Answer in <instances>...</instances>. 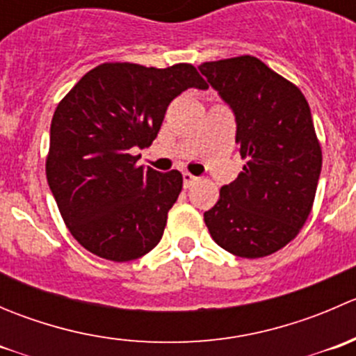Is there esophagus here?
Wrapping results in <instances>:
<instances>
[{
  "mask_svg": "<svg viewBox=\"0 0 356 356\" xmlns=\"http://www.w3.org/2000/svg\"><path fill=\"white\" fill-rule=\"evenodd\" d=\"M196 181H198V177H195V175L189 174V172H184V174H182V182H184V188L186 189L191 188V186L195 184Z\"/></svg>",
  "mask_w": 356,
  "mask_h": 356,
  "instance_id": "34e87169",
  "label": "esophagus"
}]
</instances>
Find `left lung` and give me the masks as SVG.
<instances>
[{"label": "left lung", "mask_w": 356, "mask_h": 356, "mask_svg": "<svg viewBox=\"0 0 356 356\" xmlns=\"http://www.w3.org/2000/svg\"><path fill=\"white\" fill-rule=\"evenodd\" d=\"M236 117L243 172L204 211L218 246L261 258L298 236L314 204L322 152L303 92L254 56L200 65Z\"/></svg>", "instance_id": "1"}]
</instances>
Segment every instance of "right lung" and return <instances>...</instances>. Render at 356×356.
Wrapping results in <instances>:
<instances>
[{
  "label": "right lung",
  "instance_id": "right-lung-1",
  "mask_svg": "<svg viewBox=\"0 0 356 356\" xmlns=\"http://www.w3.org/2000/svg\"><path fill=\"white\" fill-rule=\"evenodd\" d=\"M189 88H208L189 63H103L56 106L46 177L70 234L96 257L131 261L160 243L182 175L138 167L131 152L155 141L170 102Z\"/></svg>",
  "mask_w": 356,
  "mask_h": 356
}]
</instances>
